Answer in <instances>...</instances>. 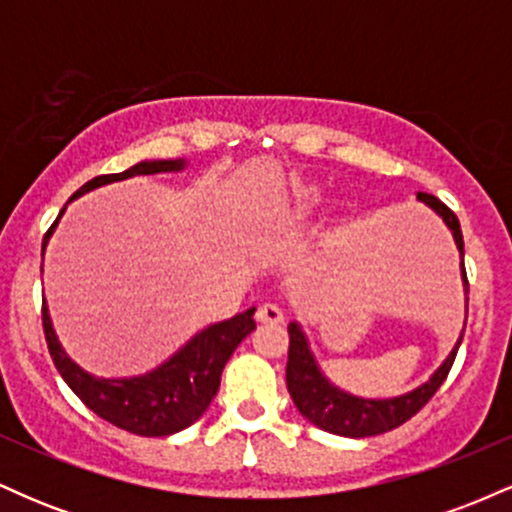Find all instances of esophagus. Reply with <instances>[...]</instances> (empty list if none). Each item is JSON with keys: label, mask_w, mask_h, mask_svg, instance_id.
Masks as SVG:
<instances>
[{"label": "esophagus", "mask_w": 512, "mask_h": 512, "mask_svg": "<svg viewBox=\"0 0 512 512\" xmlns=\"http://www.w3.org/2000/svg\"><path fill=\"white\" fill-rule=\"evenodd\" d=\"M255 317L260 322H269V325H279V322H284V313H281L279 305L274 303H262L260 308H257Z\"/></svg>", "instance_id": "obj_1"}]
</instances>
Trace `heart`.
<instances>
[{
    "instance_id": "b5f03b06",
    "label": "heart",
    "mask_w": 512,
    "mask_h": 512,
    "mask_svg": "<svg viewBox=\"0 0 512 512\" xmlns=\"http://www.w3.org/2000/svg\"><path fill=\"white\" fill-rule=\"evenodd\" d=\"M317 192L315 190H303L301 195H298V199H296V214L298 216H303V214H308V211H313V207L317 204Z\"/></svg>"
}]
</instances>
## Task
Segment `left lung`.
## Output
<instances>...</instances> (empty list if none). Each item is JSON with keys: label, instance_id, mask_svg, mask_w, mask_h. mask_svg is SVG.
<instances>
[{"label": "left lung", "instance_id": "left-lung-1", "mask_svg": "<svg viewBox=\"0 0 512 512\" xmlns=\"http://www.w3.org/2000/svg\"><path fill=\"white\" fill-rule=\"evenodd\" d=\"M416 197H419L421 202H426L438 216H443V221L448 223L452 236H455L460 257H464L462 228H460V221H457L455 211H450L438 197L426 195V192H419ZM462 281L469 291L467 272H464V260H462ZM460 344H462V337L460 342L455 344V349L450 351V356L443 361V366L431 375V380L421 387H416V390L392 399H363V397L349 395V392H342L339 387H334L325 375H322V370L317 368L313 354H310L308 339H305L301 327H298L296 322H291L286 387H289V395L293 399V404H296V409L301 411L310 424L320 426L322 431L337 433V436H346V438L378 436V433L392 431V428L402 426L404 421H409L421 407H426L428 399L436 395L438 387L445 383V378H448Z\"/></svg>", "mask_w": 512, "mask_h": 512}]
</instances>
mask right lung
Segmentation results:
<instances>
[{"instance_id": "right-lung-1", "label": "right lung", "mask_w": 512, "mask_h": 512, "mask_svg": "<svg viewBox=\"0 0 512 512\" xmlns=\"http://www.w3.org/2000/svg\"><path fill=\"white\" fill-rule=\"evenodd\" d=\"M185 168V161H142L132 166L125 173L98 175L88 180L81 190H76V199L88 190L108 185V182L127 180L134 175H156V173H173V170ZM69 199V202H72ZM64 209L60 211V216ZM57 216V221H60ZM57 221L52 223L50 231L45 233V245L55 231ZM255 308L245 310L231 320L216 322L190 339L178 354L168 358L163 366H158L151 373L139 375V378H93L86 370H81L76 363L64 354V349L57 342V334L52 330L48 315V305L43 301V330L45 342H48L50 356L55 361L57 370L76 397L86 404L93 414L108 421L122 431L134 433V436L146 438H163L170 433H178L182 428L195 424L199 416L207 411L211 399L216 397L221 385L223 366L233 356L236 346L243 342L248 334L255 330Z\"/></svg>"}]
</instances>
